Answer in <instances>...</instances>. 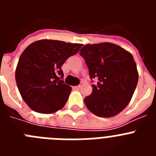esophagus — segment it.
Masks as SVG:
<instances>
[{
	"label": "esophagus",
	"instance_id": "1",
	"mask_svg": "<svg viewBox=\"0 0 156 156\" xmlns=\"http://www.w3.org/2000/svg\"><path fill=\"white\" fill-rule=\"evenodd\" d=\"M83 82H80V84L78 85V86L74 87V88H75V89H80V88L81 87L83 86Z\"/></svg>",
	"mask_w": 156,
	"mask_h": 156
}]
</instances>
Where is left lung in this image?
Segmentation results:
<instances>
[{"label":"left lung","instance_id":"left-lung-1","mask_svg":"<svg viewBox=\"0 0 156 156\" xmlns=\"http://www.w3.org/2000/svg\"><path fill=\"white\" fill-rule=\"evenodd\" d=\"M80 55L85 59L92 93L84 98L87 108L99 117H112L126 108L138 81L137 66L130 53L111 43L84 45Z\"/></svg>","mask_w":156,"mask_h":156}]
</instances>
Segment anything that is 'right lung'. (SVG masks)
Wrapping results in <instances>:
<instances>
[{
    "label": "right lung",
    "mask_w": 156,
    "mask_h": 156,
    "mask_svg": "<svg viewBox=\"0 0 156 156\" xmlns=\"http://www.w3.org/2000/svg\"><path fill=\"white\" fill-rule=\"evenodd\" d=\"M81 47L80 44L41 40L25 49L16 67V80L31 109L48 114L63 108L72 88L64 83L62 66Z\"/></svg>",
    "instance_id": "add662e5"
}]
</instances>
